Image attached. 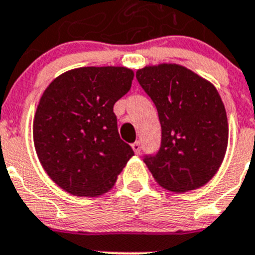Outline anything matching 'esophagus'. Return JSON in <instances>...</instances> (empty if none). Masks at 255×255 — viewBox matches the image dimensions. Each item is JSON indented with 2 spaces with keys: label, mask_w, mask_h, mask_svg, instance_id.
I'll return each mask as SVG.
<instances>
[{
  "label": "esophagus",
  "mask_w": 255,
  "mask_h": 255,
  "mask_svg": "<svg viewBox=\"0 0 255 255\" xmlns=\"http://www.w3.org/2000/svg\"><path fill=\"white\" fill-rule=\"evenodd\" d=\"M131 148H132V150L136 153V154H139V153H140V143H139V141H135V143H132Z\"/></svg>",
  "instance_id": "esophagus-1"
}]
</instances>
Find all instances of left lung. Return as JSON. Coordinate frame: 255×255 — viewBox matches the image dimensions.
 I'll list each match as a JSON object with an SVG mask.
<instances>
[{
    "mask_svg": "<svg viewBox=\"0 0 255 255\" xmlns=\"http://www.w3.org/2000/svg\"><path fill=\"white\" fill-rule=\"evenodd\" d=\"M136 79L161 123V147L143 159L154 180L175 193L203 186L220 168L229 140L217 89L176 64L145 66L136 71Z\"/></svg>",
    "mask_w": 255,
    "mask_h": 255,
    "instance_id": "1",
    "label": "left lung"
}]
</instances>
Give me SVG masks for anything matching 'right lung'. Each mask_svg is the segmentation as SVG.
<instances>
[{"label":"right lung","instance_id":"1","mask_svg":"<svg viewBox=\"0 0 255 255\" xmlns=\"http://www.w3.org/2000/svg\"><path fill=\"white\" fill-rule=\"evenodd\" d=\"M132 78L126 67H80L44 91L33 124L35 152L47 175L70 194L106 193L134 155L119 135L114 112Z\"/></svg>","mask_w":255,"mask_h":255}]
</instances>
